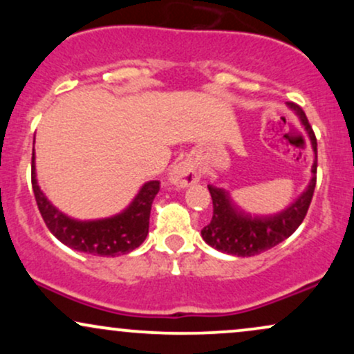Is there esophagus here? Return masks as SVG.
I'll return each mask as SVG.
<instances>
[{
  "label": "esophagus",
  "mask_w": 354,
  "mask_h": 354,
  "mask_svg": "<svg viewBox=\"0 0 354 354\" xmlns=\"http://www.w3.org/2000/svg\"><path fill=\"white\" fill-rule=\"evenodd\" d=\"M200 168L193 161L185 160L171 169V173H169V183H173L178 188H186V186L200 181Z\"/></svg>",
  "instance_id": "obj_1"
}]
</instances>
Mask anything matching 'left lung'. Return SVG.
<instances>
[{
  "label": "left lung",
  "mask_w": 354,
  "mask_h": 354,
  "mask_svg": "<svg viewBox=\"0 0 354 354\" xmlns=\"http://www.w3.org/2000/svg\"><path fill=\"white\" fill-rule=\"evenodd\" d=\"M288 106L293 109L304 124L310 135L313 151H315L310 185L303 191L301 196H298V200L291 203V206H288L281 213L270 214V216H254V214L246 213L231 200L228 191L208 185L211 200H213V218L201 230V236L214 250L241 256V258L259 254L290 238L306 216L316 186V166H318L316 165V136L301 106L291 101Z\"/></svg>",
  "instance_id": "1"
}]
</instances>
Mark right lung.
I'll use <instances>...</instances> for the list:
<instances>
[{
  "label": "right lung",
  "mask_w": 354,
  "mask_h": 354,
  "mask_svg": "<svg viewBox=\"0 0 354 354\" xmlns=\"http://www.w3.org/2000/svg\"><path fill=\"white\" fill-rule=\"evenodd\" d=\"M31 185L36 205L46 223L48 230L63 245L88 254L120 256L131 253L148 236L149 213L154 196L160 191V181L145 183L135 200L124 211L111 218L80 221L56 209L39 189L35 173V148L31 160Z\"/></svg>",
  "instance_id": "obj_1"
}]
</instances>
